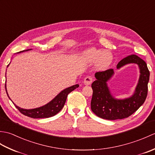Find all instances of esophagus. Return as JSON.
Here are the masks:
<instances>
[{"label": "esophagus", "mask_w": 155, "mask_h": 155, "mask_svg": "<svg viewBox=\"0 0 155 155\" xmlns=\"http://www.w3.org/2000/svg\"><path fill=\"white\" fill-rule=\"evenodd\" d=\"M92 82H93V78H92L91 76H87L84 78V84L85 85H90Z\"/></svg>", "instance_id": "1"}]
</instances>
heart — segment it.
<instances>
[{"mask_svg": "<svg viewBox=\"0 0 155 155\" xmlns=\"http://www.w3.org/2000/svg\"><path fill=\"white\" fill-rule=\"evenodd\" d=\"M84 57L91 62L97 61L98 68L101 70L107 68L113 61V55L109 51L92 47L83 52Z\"/></svg>", "mask_w": 155, "mask_h": 155, "instance_id": "heart-1", "label": "heart"}]
</instances>
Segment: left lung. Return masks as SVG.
<instances>
[{"label":"left lung","instance_id":"1","mask_svg":"<svg viewBox=\"0 0 155 155\" xmlns=\"http://www.w3.org/2000/svg\"><path fill=\"white\" fill-rule=\"evenodd\" d=\"M130 63L139 66L140 77L134 94L130 97L124 99H117L113 97L108 87L107 81L114 74L113 69L110 68L95 73L96 81L91 85L93 93L91 106L92 111L98 117L107 120L127 118L139 109L145 101L150 76L147 63L138 56L132 54L124 58L118 62L117 68L119 69Z\"/></svg>","mask_w":155,"mask_h":155}]
</instances>
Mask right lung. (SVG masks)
I'll return each instance as SVG.
<instances>
[{
    "label": "right lung",
    "mask_w": 155,
    "mask_h": 155,
    "mask_svg": "<svg viewBox=\"0 0 155 155\" xmlns=\"http://www.w3.org/2000/svg\"><path fill=\"white\" fill-rule=\"evenodd\" d=\"M29 50H31V49H28V50L22 51L18 52L27 51ZM78 87H79V85L78 84H75L72 87L65 88V89L62 91L58 94H57V96H56L51 102H49V103H47V104H45L44 106L41 107L32 108V109H24V108H22L21 107L16 106L15 104V105L16 107V108H17V109L21 112L22 114L29 117H31L33 118H48V117H53L55 114H57L58 113H59V112L61 110L62 108H63L64 105L65 104L66 100H67L68 94L70 93L71 92H72V91H74V89H76V88H78ZM5 89H6V94H7L8 97L7 91H6V84H5ZM8 98H10L9 97ZM10 99H11V98H10Z\"/></svg>",
    "instance_id": "obj_1"
}]
</instances>
